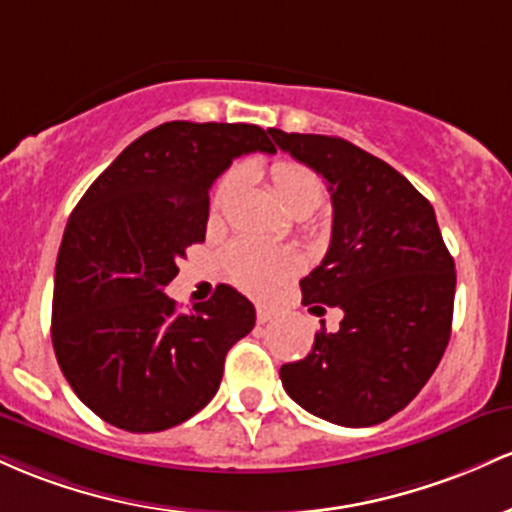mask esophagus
I'll return each instance as SVG.
<instances>
[{
    "label": "esophagus",
    "instance_id": "esophagus-1",
    "mask_svg": "<svg viewBox=\"0 0 512 512\" xmlns=\"http://www.w3.org/2000/svg\"><path fill=\"white\" fill-rule=\"evenodd\" d=\"M273 317H275V309L266 307V304H258V307H256V321H258V324H268V321H271Z\"/></svg>",
    "mask_w": 512,
    "mask_h": 512
}]
</instances>
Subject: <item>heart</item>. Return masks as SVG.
Listing matches in <instances>:
<instances>
[{
    "instance_id": "obj_1",
    "label": "heart",
    "mask_w": 512,
    "mask_h": 512,
    "mask_svg": "<svg viewBox=\"0 0 512 512\" xmlns=\"http://www.w3.org/2000/svg\"><path fill=\"white\" fill-rule=\"evenodd\" d=\"M271 183L280 205L295 217H307L324 200V181L300 162L271 166ZM237 186V174H227L212 193V210H222ZM227 275L249 292H268L302 268V258L290 246H268L258 241H234L225 251Z\"/></svg>"
}]
</instances>
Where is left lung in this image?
Here are the masks:
<instances>
[{
  "instance_id": "left-lung-1",
  "label": "left lung",
  "mask_w": 512,
  "mask_h": 512,
  "mask_svg": "<svg viewBox=\"0 0 512 512\" xmlns=\"http://www.w3.org/2000/svg\"><path fill=\"white\" fill-rule=\"evenodd\" d=\"M268 132L329 183L331 244L300 287L312 312H343L341 329H321L307 358L280 367V380L324 421L377 426L409 406L445 353L455 261L433 205L387 162L341 137Z\"/></svg>"
}]
</instances>
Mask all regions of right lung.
<instances>
[{
  "instance_id": "add662e5",
  "label": "right lung",
  "mask_w": 512,
  "mask_h": 512,
  "mask_svg": "<svg viewBox=\"0 0 512 512\" xmlns=\"http://www.w3.org/2000/svg\"><path fill=\"white\" fill-rule=\"evenodd\" d=\"M249 152H275L258 125L171 120L125 147L72 210L50 336L74 394L111 426L157 433L188 421L254 329V304L229 285L191 312L164 295L188 246L205 241L210 186Z\"/></svg>"
}]
</instances>
